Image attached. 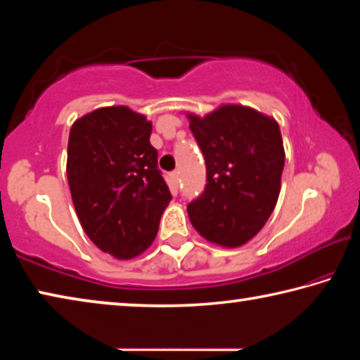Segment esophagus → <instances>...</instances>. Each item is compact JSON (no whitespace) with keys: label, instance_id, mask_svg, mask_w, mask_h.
Returning <instances> with one entry per match:
<instances>
[{"label":"esophagus","instance_id":"34e87169","mask_svg":"<svg viewBox=\"0 0 360 360\" xmlns=\"http://www.w3.org/2000/svg\"><path fill=\"white\" fill-rule=\"evenodd\" d=\"M169 179H172V186H173V187H178L179 173H178V172H173L172 174H169Z\"/></svg>","mask_w":360,"mask_h":360}]
</instances>
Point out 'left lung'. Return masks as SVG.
Returning <instances> with one entry per match:
<instances>
[{
    "label": "left lung",
    "mask_w": 360,
    "mask_h": 360,
    "mask_svg": "<svg viewBox=\"0 0 360 360\" xmlns=\"http://www.w3.org/2000/svg\"><path fill=\"white\" fill-rule=\"evenodd\" d=\"M188 127L206 162V187L187 206L205 240L240 248L252 240L275 210L284 168L278 122L243 105H222Z\"/></svg>",
    "instance_id": "1"
}]
</instances>
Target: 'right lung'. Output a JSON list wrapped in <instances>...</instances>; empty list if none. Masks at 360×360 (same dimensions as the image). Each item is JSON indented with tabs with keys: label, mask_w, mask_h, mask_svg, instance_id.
Wrapping results in <instances>:
<instances>
[{
	"label": "right lung",
	"mask_w": 360,
	"mask_h": 360,
	"mask_svg": "<svg viewBox=\"0 0 360 360\" xmlns=\"http://www.w3.org/2000/svg\"><path fill=\"white\" fill-rule=\"evenodd\" d=\"M152 124L127 106H106L72 124L66 176L79 222L103 252L136 257L154 241L172 200L149 141Z\"/></svg>",
	"instance_id": "right-lung-1"
}]
</instances>
